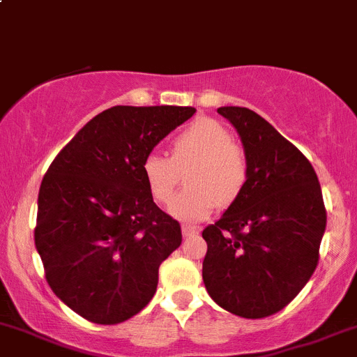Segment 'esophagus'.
<instances>
[{
	"mask_svg": "<svg viewBox=\"0 0 357 357\" xmlns=\"http://www.w3.org/2000/svg\"><path fill=\"white\" fill-rule=\"evenodd\" d=\"M181 233H183V236H186V238H188V236H194V234L199 233V227L197 226H188V224H185V226L181 227Z\"/></svg>",
	"mask_w": 357,
	"mask_h": 357,
	"instance_id": "34e87169",
	"label": "esophagus"
}]
</instances>
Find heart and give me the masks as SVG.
Segmentation results:
<instances>
[{"mask_svg":"<svg viewBox=\"0 0 357 357\" xmlns=\"http://www.w3.org/2000/svg\"><path fill=\"white\" fill-rule=\"evenodd\" d=\"M171 158L149 153L142 160V178L160 204L172 201L182 172L189 171V188L174 199L171 213L179 220H201L229 206L242 195L249 179V158L233 142L227 128L213 119H195L171 140Z\"/></svg>","mask_w":357,"mask_h":357,"instance_id":"heart-1","label":"heart"}]
</instances>
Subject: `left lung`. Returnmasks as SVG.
Returning <instances> with one entry per match:
<instances>
[{"label":"left lung","mask_w":357,"mask_h":357,"mask_svg":"<svg viewBox=\"0 0 357 357\" xmlns=\"http://www.w3.org/2000/svg\"><path fill=\"white\" fill-rule=\"evenodd\" d=\"M242 139L249 179L202 231V281L220 307L265 319L290 304L319 265L327 213L310 160L256 112L222 107Z\"/></svg>","instance_id":"1"}]
</instances>
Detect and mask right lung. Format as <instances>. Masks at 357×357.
Masks as SVG:
<instances>
[{"label": "right lung", "mask_w": 357, "mask_h": 357, "mask_svg": "<svg viewBox=\"0 0 357 357\" xmlns=\"http://www.w3.org/2000/svg\"><path fill=\"white\" fill-rule=\"evenodd\" d=\"M192 107H112L51 162L38 190L35 247L54 295L89 322L114 326L149 304L181 226L160 210L142 160Z\"/></svg>", "instance_id": "add662e5"}]
</instances>
